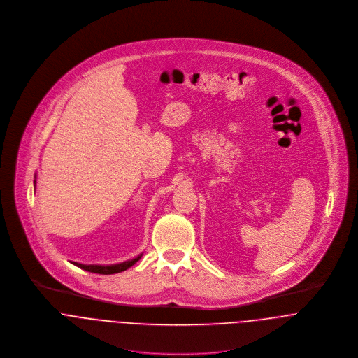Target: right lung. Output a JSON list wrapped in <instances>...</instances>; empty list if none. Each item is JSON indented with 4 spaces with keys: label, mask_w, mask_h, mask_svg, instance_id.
<instances>
[{
    "label": "right lung",
    "mask_w": 358,
    "mask_h": 358,
    "mask_svg": "<svg viewBox=\"0 0 358 358\" xmlns=\"http://www.w3.org/2000/svg\"><path fill=\"white\" fill-rule=\"evenodd\" d=\"M141 258V255H138L137 258L131 259V261H126V262H122L118 265H108V266H101V265H82L78 262H73L76 266H78L83 271H87V272H92V273H99V275H113V273H120L123 272L126 269H129L130 266H133L138 259Z\"/></svg>",
    "instance_id": "1"
}]
</instances>
